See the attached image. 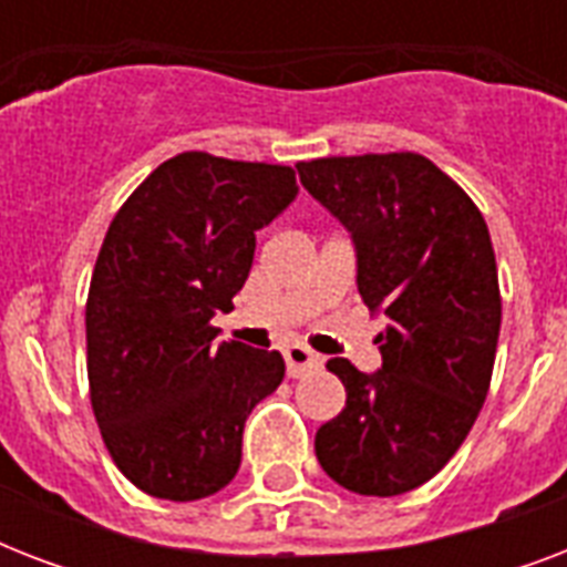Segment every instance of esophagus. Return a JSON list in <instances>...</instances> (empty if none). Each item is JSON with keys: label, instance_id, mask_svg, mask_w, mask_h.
<instances>
[{"label": "esophagus", "instance_id": "34e87169", "mask_svg": "<svg viewBox=\"0 0 567 567\" xmlns=\"http://www.w3.org/2000/svg\"><path fill=\"white\" fill-rule=\"evenodd\" d=\"M285 355V364H288V377H306V373L318 371L320 368V355L311 353L309 347L302 344H291L282 350Z\"/></svg>", "mask_w": 567, "mask_h": 567}]
</instances>
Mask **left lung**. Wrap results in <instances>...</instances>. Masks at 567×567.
Listing matches in <instances>:
<instances>
[{"instance_id":"left-lung-1","label":"left lung","mask_w":567,"mask_h":567,"mask_svg":"<svg viewBox=\"0 0 567 567\" xmlns=\"http://www.w3.org/2000/svg\"><path fill=\"white\" fill-rule=\"evenodd\" d=\"M302 188L344 223L364 306L385 315L382 368L329 371L347 405L315 435L320 467L347 492L394 497L462 447L492 385L501 285L474 199L417 153L300 162Z\"/></svg>"}]
</instances>
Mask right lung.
<instances>
[{"label":"right lung","mask_w":567,"mask_h":567,"mask_svg":"<svg viewBox=\"0 0 567 567\" xmlns=\"http://www.w3.org/2000/svg\"><path fill=\"white\" fill-rule=\"evenodd\" d=\"M282 164L182 153L114 214L84 306L87 382L102 441L128 483L203 501L235 480L249 412L285 377L276 350L217 344L256 231L293 203Z\"/></svg>","instance_id":"right-lung-1"}]
</instances>
